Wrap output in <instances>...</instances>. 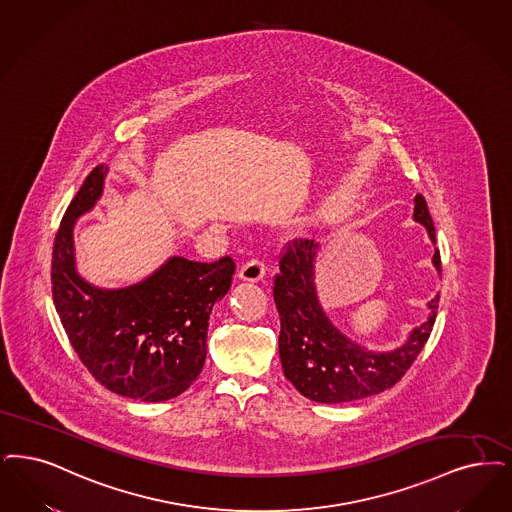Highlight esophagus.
Here are the masks:
<instances>
[{"label": "esophagus", "mask_w": 512, "mask_h": 512, "mask_svg": "<svg viewBox=\"0 0 512 512\" xmlns=\"http://www.w3.org/2000/svg\"><path fill=\"white\" fill-rule=\"evenodd\" d=\"M266 265L263 259H249L240 268V278L246 282H261L265 278Z\"/></svg>", "instance_id": "34e87169"}]
</instances>
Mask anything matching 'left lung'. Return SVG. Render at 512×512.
<instances>
[{
    "label": "left lung",
    "instance_id": "left-lung-1",
    "mask_svg": "<svg viewBox=\"0 0 512 512\" xmlns=\"http://www.w3.org/2000/svg\"><path fill=\"white\" fill-rule=\"evenodd\" d=\"M413 221L425 226L436 244L427 200L417 194ZM322 244L295 240L280 259L274 280V303L280 314V360L284 375L308 400L343 404L362 400L396 385L425 347L436 320L440 295L427 303L429 318L409 331L408 339L392 350H369L333 326L316 291V263ZM432 265L442 272L440 251Z\"/></svg>",
    "mask_w": 512,
    "mask_h": 512
}]
</instances>
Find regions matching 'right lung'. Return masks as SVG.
<instances>
[{
    "instance_id": "add662e5",
    "label": "right lung",
    "mask_w": 512,
    "mask_h": 512,
    "mask_svg": "<svg viewBox=\"0 0 512 512\" xmlns=\"http://www.w3.org/2000/svg\"><path fill=\"white\" fill-rule=\"evenodd\" d=\"M108 167L97 165L68 205L55 236L53 301L83 366L106 389L165 402L204 368L209 314L232 284L234 259L196 263L169 257L144 280L118 289L87 282L76 268L74 226L103 196Z\"/></svg>"
}]
</instances>
